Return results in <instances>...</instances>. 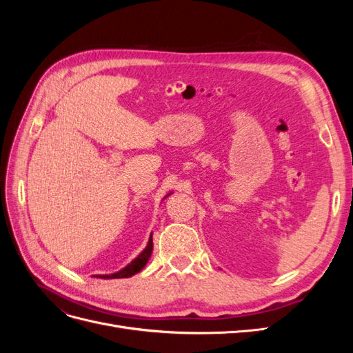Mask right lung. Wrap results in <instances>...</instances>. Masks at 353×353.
<instances>
[{
    "instance_id": "add662e5",
    "label": "right lung",
    "mask_w": 353,
    "mask_h": 353,
    "mask_svg": "<svg viewBox=\"0 0 353 353\" xmlns=\"http://www.w3.org/2000/svg\"><path fill=\"white\" fill-rule=\"evenodd\" d=\"M152 236H153V234H150V239H148L147 248L140 254H138L131 263H128L123 270L117 271L114 274H109V275H95V276H97V279H104V280H109V279H128V276H132L137 272H140L145 266V263L148 262V259H150L152 252H153V237Z\"/></svg>"
}]
</instances>
